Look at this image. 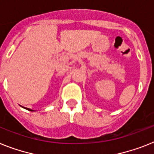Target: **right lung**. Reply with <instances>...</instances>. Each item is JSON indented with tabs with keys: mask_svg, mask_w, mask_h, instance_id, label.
Masks as SVG:
<instances>
[{
	"mask_svg": "<svg viewBox=\"0 0 154 154\" xmlns=\"http://www.w3.org/2000/svg\"><path fill=\"white\" fill-rule=\"evenodd\" d=\"M23 107V108H24V109H27V110H29V111H33V109H29V108H26V107H23V106H22Z\"/></svg>",
	"mask_w": 154,
	"mask_h": 154,
	"instance_id": "right-lung-1",
	"label": "right lung"
}]
</instances>
